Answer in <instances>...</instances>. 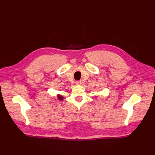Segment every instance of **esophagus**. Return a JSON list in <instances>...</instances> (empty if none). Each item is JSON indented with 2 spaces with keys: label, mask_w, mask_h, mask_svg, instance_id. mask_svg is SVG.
Returning <instances> with one entry per match:
<instances>
[{
  "label": "esophagus",
  "mask_w": 155,
  "mask_h": 155,
  "mask_svg": "<svg viewBox=\"0 0 155 155\" xmlns=\"http://www.w3.org/2000/svg\"><path fill=\"white\" fill-rule=\"evenodd\" d=\"M83 83V81H82V80H80V81H77L76 82V84L77 85H81Z\"/></svg>",
  "instance_id": "34e87169"
}]
</instances>
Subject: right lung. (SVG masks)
Wrapping results in <instances>:
<instances>
[{
    "label": "right lung",
    "instance_id": "1",
    "mask_svg": "<svg viewBox=\"0 0 155 155\" xmlns=\"http://www.w3.org/2000/svg\"><path fill=\"white\" fill-rule=\"evenodd\" d=\"M58 97L60 101H62L63 100V96H62L61 95H60V94H58Z\"/></svg>",
    "mask_w": 155,
    "mask_h": 155
}]
</instances>
